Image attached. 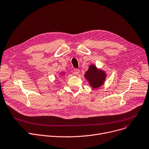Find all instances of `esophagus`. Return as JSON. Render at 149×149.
<instances>
[{
  "label": "esophagus",
  "instance_id": "1",
  "mask_svg": "<svg viewBox=\"0 0 149 149\" xmlns=\"http://www.w3.org/2000/svg\"><path fill=\"white\" fill-rule=\"evenodd\" d=\"M74 74H75V75H78V74H79V70L78 69H74Z\"/></svg>",
  "mask_w": 149,
  "mask_h": 149
}]
</instances>
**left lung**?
Segmentation results:
<instances>
[{
  "mask_svg": "<svg viewBox=\"0 0 149 149\" xmlns=\"http://www.w3.org/2000/svg\"><path fill=\"white\" fill-rule=\"evenodd\" d=\"M84 77L89 82L90 86L94 88H97L103 84L106 79V74L104 71L98 69L95 65L91 64L86 72Z\"/></svg>",
  "mask_w": 149,
  "mask_h": 149,
  "instance_id": "1",
  "label": "left lung"
}]
</instances>
